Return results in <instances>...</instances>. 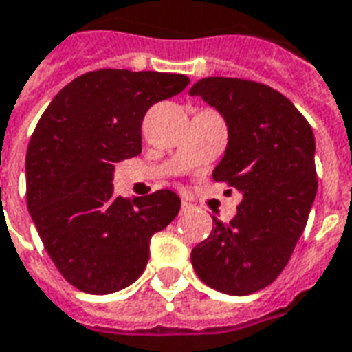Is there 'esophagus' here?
<instances>
[{
    "instance_id": "34e87169",
    "label": "esophagus",
    "mask_w": 352,
    "mask_h": 352,
    "mask_svg": "<svg viewBox=\"0 0 352 352\" xmlns=\"http://www.w3.org/2000/svg\"><path fill=\"white\" fill-rule=\"evenodd\" d=\"M192 209H194V206H192L190 201H186V199L181 201V213H190Z\"/></svg>"
}]
</instances>
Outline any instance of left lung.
<instances>
[{
	"instance_id": "left-lung-1",
	"label": "left lung",
	"mask_w": 352,
	"mask_h": 352,
	"mask_svg": "<svg viewBox=\"0 0 352 352\" xmlns=\"http://www.w3.org/2000/svg\"><path fill=\"white\" fill-rule=\"evenodd\" d=\"M228 126L213 179L243 194L230 222L217 221L192 249L207 287L232 296L258 292L279 277L317 196L315 135L292 101L267 85L206 77L190 88Z\"/></svg>"
}]
</instances>
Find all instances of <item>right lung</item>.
I'll use <instances>...</instances> for the list:
<instances>
[{"label": "right lung", "mask_w": 352, "mask_h": 352, "mask_svg": "<svg viewBox=\"0 0 352 352\" xmlns=\"http://www.w3.org/2000/svg\"><path fill=\"white\" fill-rule=\"evenodd\" d=\"M188 82L179 73H85L54 96L35 126L26 153L28 211L58 272L82 292L130 287L145 272L151 237L179 213L173 190L116 196L113 171L141 153L146 111Z\"/></svg>", "instance_id": "add662e5"}]
</instances>
